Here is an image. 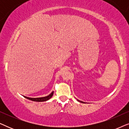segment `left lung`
<instances>
[{
  "mask_svg": "<svg viewBox=\"0 0 129 129\" xmlns=\"http://www.w3.org/2000/svg\"><path fill=\"white\" fill-rule=\"evenodd\" d=\"M77 101L80 102H81V103H84V102H82V101H79V100H77Z\"/></svg>",
  "mask_w": 129,
  "mask_h": 129,
  "instance_id": "8db88e82",
  "label": "left lung"
}]
</instances>
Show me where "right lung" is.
Wrapping results in <instances>:
<instances>
[{
  "mask_svg": "<svg viewBox=\"0 0 129 129\" xmlns=\"http://www.w3.org/2000/svg\"><path fill=\"white\" fill-rule=\"evenodd\" d=\"M53 91H52V93H50V94H49L48 96H46V97H43V98H28V97H26V96H24V98L27 99L29 100H32V101H34V102H45V101H47V100H48L49 99H50L52 98L53 94Z\"/></svg>",
  "mask_w": 129,
  "mask_h": 129,
  "instance_id": "right-lung-1",
  "label": "right lung"
}]
</instances>
